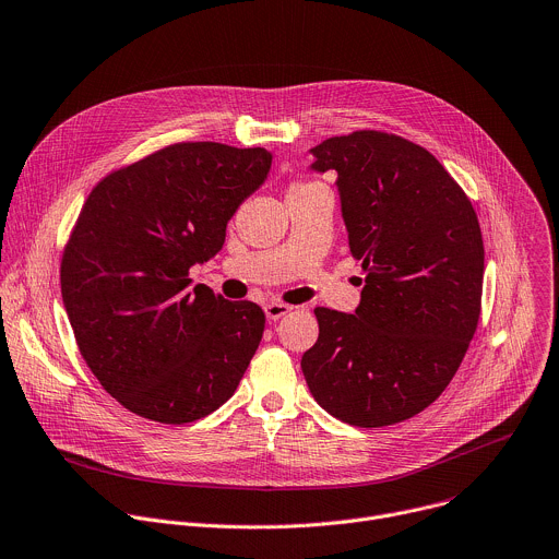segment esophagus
Instances as JSON below:
<instances>
[{
    "mask_svg": "<svg viewBox=\"0 0 559 559\" xmlns=\"http://www.w3.org/2000/svg\"><path fill=\"white\" fill-rule=\"evenodd\" d=\"M263 309H265L267 320H278V318H283V316H287L292 311V307L285 305V302H267Z\"/></svg>",
    "mask_w": 559,
    "mask_h": 559,
    "instance_id": "34e87169",
    "label": "esophagus"
}]
</instances>
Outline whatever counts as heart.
I'll list each match as a JSON object with an SVG mask.
<instances>
[{"instance_id":"b5f03b06","label":"heart","mask_w":559,"mask_h":559,"mask_svg":"<svg viewBox=\"0 0 559 559\" xmlns=\"http://www.w3.org/2000/svg\"><path fill=\"white\" fill-rule=\"evenodd\" d=\"M307 186H313V181H300V183H294L292 189H307Z\"/></svg>"}]
</instances>
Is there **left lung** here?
Returning a JSON list of instances; mask_svg holds the SVG:
<instances>
[{
    "label": "left lung",
    "mask_w": 559,
    "mask_h": 559,
    "mask_svg": "<svg viewBox=\"0 0 559 559\" xmlns=\"http://www.w3.org/2000/svg\"><path fill=\"white\" fill-rule=\"evenodd\" d=\"M309 153L311 170L335 175L366 276L355 313L316 307L302 376L348 426L406 421L445 391L474 337L485 272L476 213L439 159L400 135L355 131Z\"/></svg>",
    "instance_id": "left-lung-1"
}]
</instances>
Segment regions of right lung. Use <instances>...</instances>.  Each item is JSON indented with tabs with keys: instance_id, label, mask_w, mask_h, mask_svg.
Here are the masks:
<instances>
[{
	"instance_id": "obj_1",
	"label": "right lung",
	"mask_w": 559,
	"mask_h": 559,
	"mask_svg": "<svg viewBox=\"0 0 559 559\" xmlns=\"http://www.w3.org/2000/svg\"><path fill=\"white\" fill-rule=\"evenodd\" d=\"M267 148L166 146L90 193L61 263L81 355L127 411L191 424L226 404L259 348L265 313L189 270L211 261L237 209L267 179Z\"/></svg>"
}]
</instances>
